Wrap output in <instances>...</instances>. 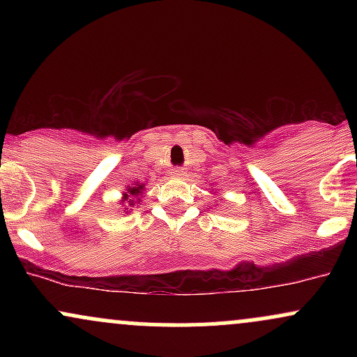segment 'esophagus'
<instances>
[{
    "mask_svg": "<svg viewBox=\"0 0 357 357\" xmlns=\"http://www.w3.org/2000/svg\"><path fill=\"white\" fill-rule=\"evenodd\" d=\"M171 174H173L174 178H181V176L184 174V171L181 169V167H174V169L171 171Z\"/></svg>",
    "mask_w": 357,
    "mask_h": 357,
    "instance_id": "1",
    "label": "esophagus"
}]
</instances>
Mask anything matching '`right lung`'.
I'll return each instance as SVG.
<instances>
[{"instance_id": "add662e5", "label": "right lung", "mask_w": 357, "mask_h": 357, "mask_svg": "<svg viewBox=\"0 0 357 357\" xmlns=\"http://www.w3.org/2000/svg\"><path fill=\"white\" fill-rule=\"evenodd\" d=\"M142 190H144V184H137L134 183L132 186H127V190L122 192V206H126V211L129 213L130 208H134L137 204V202H141L139 199V196L142 195Z\"/></svg>"}]
</instances>
